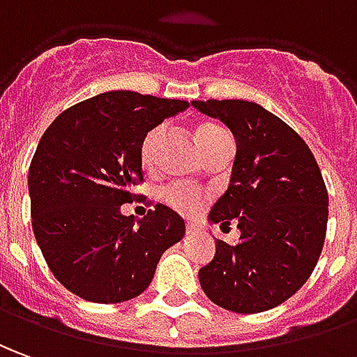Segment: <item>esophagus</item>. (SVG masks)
<instances>
[{
	"instance_id": "esophagus-1",
	"label": "esophagus",
	"mask_w": 357,
	"mask_h": 357,
	"mask_svg": "<svg viewBox=\"0 0 357 357\" xmlns=\"http://www.w3.org/2000/svg\"><path fill=\"white\" fill-rule=\"evenodd\" d=\"M194 231H196V225H194V223H190V221H188V223H186V233L190 235V233H194Z\"/></svg>"
}]
</instances>
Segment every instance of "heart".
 <instances>
[{"mask_svg":"<svg viewBox=\"0 0 357 357\" xmlns=\"http://www.w3.org/2000/svg\"><path fill=\"white\" fill-rule=\"evenodd\" d=\"M163 136V128H153L151 132H147L142 146H139V159L142 163L149 167L151 161H153L155 149H157V144ZM194 136H196V144L200 147V151H208L220 137L225 136V130L220 128L213 122H202L198 124L196 130H194ZM161 198L165 202L169 204L174 210L183 211V213H194V211L200 208L202 204V196L200 192H196L188 186H183V184H173V186H167L163 192H161Z\"/></svg>","mask_w":357,"mask_h":357,"instance_id":"heart-1","label":"heart"}]
</instances>
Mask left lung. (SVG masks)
Here are the masks:
<instances>
[{
    "instance_id": "8db88e82",
    "label": "left lung",
    "mask_w": 357,
    "mask_h": 357,
    "mask_svg": "<svg viewBox=\"0 0 357 357\" xmlns=\"http://www.w3.org/2000/svg\"><path fill=\"white\" fill-rule=\"evenodd\" d=\"M220 118L237 142L227 192L210 220L241 229L233 247L215 241V257L200 268L204 294L235 313L278 307L305 284L319 262L328 221V192L311 149L257 102L192 100Z\"/></svg>"
}]
</instances>
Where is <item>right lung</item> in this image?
Returning <instances> with one entry per match:
<instances>
[{
  "mask_svg": "<svg viewBox=\"0 0 357 357\" xmlns=\"http://www.w3.org/2000/svg\"><path fill=\"white\" fill-rule=\"evenodd\" d=\"M188 107L134 91H108L66 108L33 155L29 194L34 239L66 289L93 303L137 297L157 262L184 237V220L157 204L136 225L120 206L144 183L139 146Z\"/></svg>",
  "mask_w": 357,
  "mask_h": 357,
  "instance_id": "1",
  "label": "right lung"
}]
</instances>
